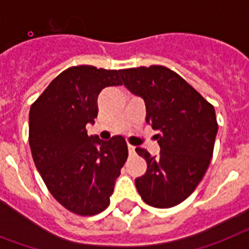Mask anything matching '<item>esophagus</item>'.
Here are the masks:
<instances>
[{"label":"esophagus","mask_w":249,"mask_h":249,"mask_svg":"<svg viewBox=\"0 0 249 249\" xmlns=\"http://www.w3.org/2000/svg\"><path fill=\"white\" fill-rule=\"evenodd\" d=\"M127 150H129V154L133 155L135 153V146L130 145V144H127Z\"/></svg>","instance_id":"esophagus-1"}]
</instances>
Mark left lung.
Returning <instances> with one entry per match:
<instances>
[{"label":"left lung","instance_id":"8db88e82","mask_svg":"<svg viewBox=\"0 0 249 249\" xmlns=\"http://www.w3.org/2000/svg\"><path fill=\"white\" fill-rule=\"evenodd\" d=\"M125 88L144 100L146 123L157 134L160 153L146 160L144 176L135 179L140 196L155 208H170L185 200L198 187L211 163L218 131L214 107L183 77L168 68L119 70Z\"/></svg>","mask_w":249,"mask_h":249}]
</instances>
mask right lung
Segmentation results:
<instances>
[{
	"mask_svg": "<svg viewBox=\"0 0 249 249\" xmlns=\"http://www.w3.org/2000/svg\"><path fill=\"white\" fill-rule=\"evenodd\" d=\"M122 85L118 70L80 65L62 71L31 105L29 142L50 193L79 215L107 208L127 158L122 135L105 142L89 137L103 89Z\"/></svg>",
	"mask_w": 249,
	"mask_h": 249,
	"instance_id": "1",
	"label": "right lung"
}]
</instances>
